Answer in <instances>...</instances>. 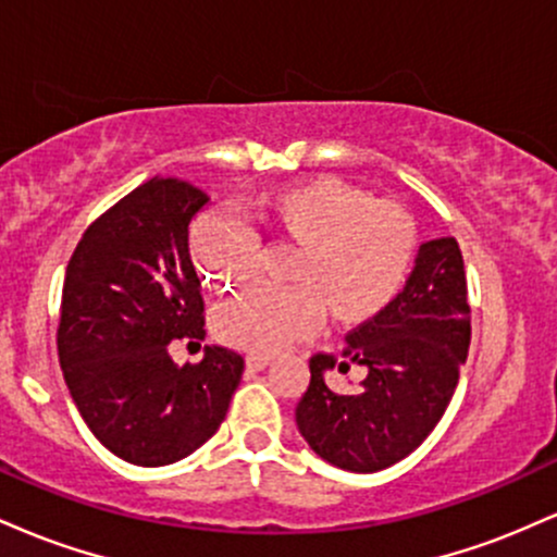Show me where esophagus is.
<instances>
[{"mask_svg":"<svg viewBox=\"0 0 557 557\" xmlns=\"http://www.w3.org/2000/svg\"><path fill=\"white\" fill-rule=\"evenodd\" d=\"M270 361H272V356H267V354H248L246 356V367L251 369V372H261L264 367H270Z\"/></svg>","mask_w":557,"mask_h":557,"instance_id":"34e87169","label":"esophagus"}]
</instances>
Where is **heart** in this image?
Masks as SVG:
<instances>
[{
    "mask_svg": "<svg viewBox=\"0 0 557 557\" xmlns=\"http://www.w3.org/2000/svg\"><path fill=\"white\" fill-rule=\"evenodd\" d=\"M259 235L290 243L285 285H253L214 311L222 343L274 354L317 327L324 311L341 324L380 317L400 296L419 251V227L398 201L335 177H314L259 198L257 230L227 214L201 220L190 253L203 283L230 290L246 283Z\"/></svg>",
    "mask_w": 557,
    "mask_h": 557,
    "instance_id": "b5f03b06",
    "label": "heart"
}]
</instances>
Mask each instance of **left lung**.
Wrapping results in <instances>:
<instances>
[{"label":"left lung","mask_w":557,"mask_h":557,"mask_svg":"<svg viewBox=\"0 0 557 557\" xmlns=\"http://www.w3.org/2000/svg\"><path fill=\"white\" fill-rule=\"evenodd\" d=\"M456 238L426 240L406 287L380 317L348 332L341 354L311 356V382L296 406L304 440L345 471L372 474L430 437L469 356L471 306ZM356 362L368 376L343 394L332 371Z\"/></svg>","instance_id":"8db88e82"}]
</instances>
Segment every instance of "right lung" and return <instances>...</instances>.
I'll return each instance as SVG.
<instances>
[{"label": "right lung", "instance_id": "right-lung-1", "mask_svg": "<svg viewBox=\"0 0 557 557\" xmlns=\"http://www.w3.org/2000/svg\"><path fill=\"white\" fill-rule=\"evenodd\" d=\"M209 196L151 177L86 227L67 261L57 354L83 421L136 466L190 456L220 430L243 356L207 345L177 367L170 345L203 341V296L188 225Z\"/></svg>", "mask_w": 557, "mask_h": 557}]
</instances>
